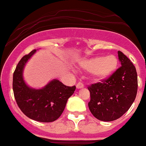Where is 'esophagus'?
Instances as JSON below:
<instances>
[{
	"label": "esophagus",
	"instance_id": "1",
	"mask_svg": "<svg viewBox=\"0 0 146 146\" xmlns=\"http://www.w3.org/2000/svg\"><path fill=\"white\" fill-rule=\"evenodd\" d=\"M76 87L78 89H80V88H83V87H84V84L82 82H78L77 84Z\"/></svg>",
	"mask_w": 146,
	"mask_h": 146
}]
</instances>
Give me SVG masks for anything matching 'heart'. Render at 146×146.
<instances>
[{
    "instance_id": "b5f03b06",
    "label": "heart",
    "mask_w": 146,
    "mask_h": 146,
    "mask_svg": "<svg viewBox=\"0 0 146 146\" xmlns=\"http://www.w3.org/2000/svg\"><path fill=\"white\" fill-rule=\"evenodd\" d=\"M117 59L115 56L110 55L102 58L95 57L83 62V67L90 72H93V74L100 79L108 78L117 69Z\"/></svg>"
}]
</instances>
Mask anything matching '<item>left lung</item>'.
<instances>
[{"instance_id": "left-lung-1", "label": "left lung", "mask_w": 146, "mask_h": 146, "mask_svg": "<svg viewBox=\"0 0 146 146\" xmlns=\"http://www.w3.org/2000/svg\"><path fill=\"white\" fill-rule=\"evenodd\" d=\"M121 66L108 78L88 86L92 115L103 121L118 119L125 114L136 99L138 80L133 64L121 51H118Z\"/></svg>"}]
</instances>
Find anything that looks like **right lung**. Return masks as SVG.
Returning <instances> with one entry per match:
<instances>
[{"label": "right lung", "mask_w": 146, "mask_h": 146, "mask_svg": "<svg viewBox=\"0 0 146 146\" xmlns=\"http://www.w3.org/2000/svg\"><path fill=\"white\" fill-rule=\"evenodd\" d=\"M35 51L25 55L16 66L13 77L14 97L19 108L28 117L39 122H53L63 112L68 99L76 87H68L58 80H52L40 90L28 87L23 80V71Z\"/></svg>", "instance_id": "add662e5"}]
</instances>
